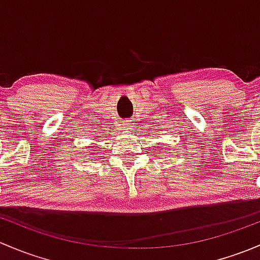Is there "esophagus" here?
Returning a JSON list of instances; mask_svg holds the SVG:
<instances>
[{
	"label": "esophagus",
	"instance_id": "1",
	"mask_svg": "<svg viewBox=\"0 0 260 260\" xmlns=\"http://www.w3.org/2000/svg\"><path fill=\"white\" fill-rule=\"evenodd\" d=\"M123 131H124V132H129L131 129H132V123L129 122V120H125L124 123H123Z\"/></svg>",
	"mask_w": 260,
	"mask_h": 260
}]
</instances>
